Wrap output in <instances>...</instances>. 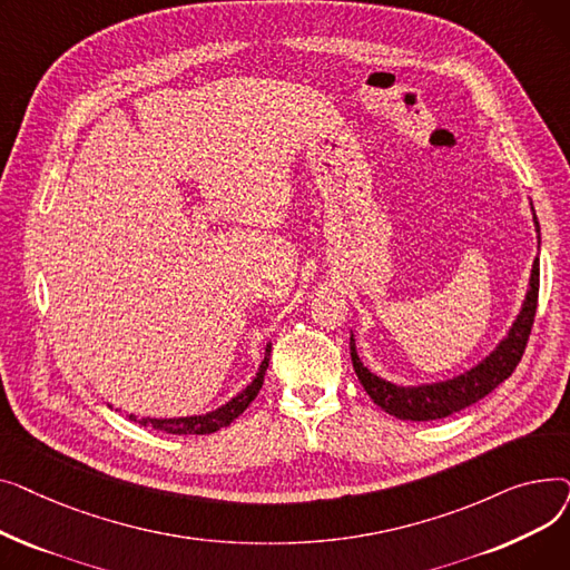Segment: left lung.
<instances>
[{
  "mask_svg": "<svg viewBox=\"0 0 570 570\" xmlns=\"http://www.w3.org/2000/svg\"><path fill=\"white\" fill-rule=\"evenodd\" d=\"M533 224L538 233V247H541V226H538L535 215H533ZM538 277H541V263H538V258H533L529 288L524 295L522 309L511 325V331L505 333V337L494 346V351H490V355H485L481 363L473 365L464 374L436 381V383L397 385L393 381L376 376L363 365L361 355H357V348H355V340L351 335V363L357 374V381L363 383L374 404H379L385 413L400 417V421H439V417L458 413L475 404L478 400H483L501 381L511 376L518 363L522 361L527 340L531 335L535 305H538Z\"/></svg>",
  "mask_w": 570,
  "mask_h": 570,
  "instance_id": "8db88e82",
  "label": "left lung"
}]
</instances>
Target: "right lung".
Segmentation results:
<instances>
[{"label": "right lung", "instance_id": "1", "mask_svg": "<svg viewBox=\"0 0 570 570\" xmlns=\"http://www.w3.org/2000/svg\"><path fill=\"white\" fill-rule=\"evenodd\" d=\"M267 363H269V344L265 346V357H263V363H261L254 381L247 387H243V391H239L233 400H228L226 404H222L215 411H207L203 415H187V417H138L134 413L129 417L142 428H155L166 434H213V432L230 425L235 417L254 402V397L258 395L261 385H263Z\"/></svg>", "mask_w": 570, "mask_h": 570}]
</instances>
